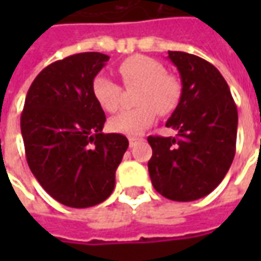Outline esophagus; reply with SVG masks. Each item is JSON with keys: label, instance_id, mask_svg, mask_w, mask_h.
<instances>
[{"label": "esophagus", "instance_id": "1", "mask_svg": "<svg viewBox=\"0 0 261 261\" xmlns=\"http://www.w3.org/2000/svg\"><path fill=\"white\" fill-rule=\"evenodd\" d=\"M140 141V138H137V137H130L128 138V142H130V147H134L137 142Z\"/></svg>", "mask_w": 261, "mask_h": 261}]
</instances>
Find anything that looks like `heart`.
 Masks as SVG:
<instances>
[{"label":"heart","mask_w":261,"mask_h":261,"mask_svg":"<svg viewBox=\"0 0 261 261\" xmlns=\"http://www.w3.org/2000/svg\"><path fill=\"white\" fill-rule=\"evenodd\" d=\"M125 88H138L137 108L123 110L109 120V128L119 134L138 136L152 124L156 114L172 113L181 99V84L168 74L158 60L147 56H133L117 67ZM92 93L99 106L109 113L120 108L123 89L106 75H97L92 82Z\"/></svg>","instance_id":"1"}]
</instances>
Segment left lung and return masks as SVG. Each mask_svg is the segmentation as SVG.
Here are the masks:
<instances>
[{"instance_id":"left-lung-1","label":"left lung","mask_w":261,"mask_h":261,"mask_svg":"<svg viewBox=\"0 0 261 261\" xmlns=\"http://www.w3.org/2000/svg\"><path fill=\"white\" fill-rule=\"evenodd\" d=\"M179 69L181 99L166 127L176 137L149 136L148 162L155 190L173 201L207 196L222 181L236 151L238 109L218 69L201 57L169 51Z\"/></svg>"}]
</instances>
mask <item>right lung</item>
<instances>
[{
  "mask_svg": "<svg viewBox=\"0 0 261 261\" xmlns=\"http://www.w3.org/2000/svg\"><path fill=\"white\" fill-rule=\"evenodd\" d=\"M106 61L109 56L91 51L47 65L32 82L20 114L32 173L67 207L105 201L128 148L124 136L103 134L106 116L92 93V82Z\"/></svg>",
  "mask_w": 261,
  "mask_h": 261,
  "instance_id": "obj_1",
  "label": "right lung"
}]
</instances>
